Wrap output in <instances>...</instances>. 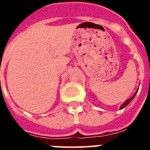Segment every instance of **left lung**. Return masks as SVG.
I'll return each mask as SVG.
<instances>
[{
    "instance_id": "left-lung-1",
    "label": "left lung",
    "mask_w": 150,
    "mask_h": 150,
    "mask_svg": "<svg viewBox=\"0 0 150 150\" xmlns=\"http://www.w3.org/2000/svg\"><path fill=\"white\" fill-rule=\"evenodd\" d=\"M139 89V88H138ZM138 89H137V91H136L135 92V94L133 95V96H132V97L131 98H129V99H128V100H127L125 101V103H124V104H122V105H121V106H120V109H123V108H125L126 106H127V105H128V104H129V103H130V102H131V101L132 100V99H133V98L135 97V96H136V94H137V91H138Z\"/></svg>"
}]
</instances>
